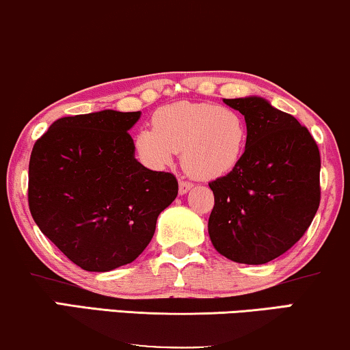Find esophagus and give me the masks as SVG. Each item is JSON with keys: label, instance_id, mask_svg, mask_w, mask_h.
Returning a JSON list of instances; mask_svg holds the SVG:
<instances>
[{"label": "esophagus", "instance_id": "esophagus-1", "mask_svg": "<svg viewBox=\"0 0 350 350\" xmlns=\"http://www.w3.org/2000/svg\"><path fill=\"white\" fill-rule=\"evenodd\" d=\"M189 189H192V183H189V181H185V180H180V183H178V192H180V194L185 196Z\"/></svg>", "mask_w": 350, "mask_h": 350}]
</instances>
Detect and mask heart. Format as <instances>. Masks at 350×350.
<instances>
[{
  "label": "heart",
  "mask_w": 350,
  "mask_h": 350,
  "mask_svg": "<svg viewBox=\"0 0 350 350\" xmlns=\"http://www.w3.org/2000/svg\"><path fill=\"white\" fill-rule=\"evenodd\" d=\"M247 144L246 121L237 110L211 103L180 100L159 107L151 131L134 137L137 159L148 169H164L181 153V165L197 180H217L235 170Z\"/></svg>",
  "instance_id": "obj_1"
}]
</instances>
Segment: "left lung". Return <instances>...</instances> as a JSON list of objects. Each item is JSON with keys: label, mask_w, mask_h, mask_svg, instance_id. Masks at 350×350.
<instances>
[{"label": "left lung", "mask_w": 350, "mask_h": 350, "mask_svg": "<svg viewBox=\"0 0 350 350\" xmlns=\"http://www.w3.org/2000/svg\"><path fill=\"white\" fill-rule=\"evenodd\" d=\"M245 116L241 163L211 181L208 234L229 260L262 265L295 245L321 202V154L305 126L260 96L224 99Z\"/></svg>", "instance_id": "left-lung-1"}]
</instances>
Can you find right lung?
<instances>
[{"label": "right lung", "mask_w": 350, "mask_h": 350, "mask_svg": "<svg viewBox=\"0 0 350 350\" xmlns=\"http://www.w3.org/2000/svg\"><path fill=\"white\" fill-rule=\"evenodd\" d=\"M140 115L107 109L64 116L34 144L29 211L40 232L87 271L137 259L178 194L174 175L135 159L128 131Z\"/></svg>", "instance_id": "obj_1"}]
</instances>
